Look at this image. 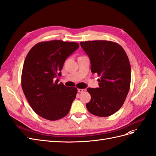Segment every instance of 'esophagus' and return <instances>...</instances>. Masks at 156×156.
Instances as JSON below:
<instances>
[{"label": "esophagus", "instance_id": "34e87169", "mask_svg": "<svg viewBox=\"0 0 156 156\" xmlns=\"http://www.w3.org/2000/svg\"><path fill=\"white\" fill-rule=\"evenodd\" d=\"M84 91H86V89H78V93H83Z\"/></svg>", "mask_w": 156, "mask_h": 156}]
</instances>
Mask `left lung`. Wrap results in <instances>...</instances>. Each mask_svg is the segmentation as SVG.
Returning a JSON list of instances; mask_svg holds the SVG:
<instances>
[{
	"label": "left lung",
	"instance_id": "1",
	"mask_svg": "<svg viewBox=\"0 0 156 156\" xmlns=\"http://www.w3.org/2000/svg\"><path fill=\"white\" fill-rule=\"evenodd\" d=\"M90 60L93 74L100 79L99 87H88L91 100L86 104L91 114L107 117L119 110L125 101L131 83V65L123 48L107 41L81 42Z\"/></svg>",
	"mask_w": 156,
	"mask_h": 156
}]
</instances>
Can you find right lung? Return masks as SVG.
I'll use <instances>...</instances> for the list:
<instances>
[{"label": "right lung", "mask_w": 156, "mask_h": 156, "mask_svg": "<svg viewBox=\"0 0 156 156\" xmlns=\"http://www.w3.org/2000/svg\"><path fill=\"white\" fill-rule=\"evenodd\" d=\"M79 48L76 42L50 41L37 44L24 61L21 86L33 110L51 121L65 117L77 94L76 87L58 83L66 59Z\"/></svg>", "instance_id": "obj_1"}]
</instances>
